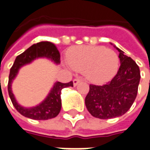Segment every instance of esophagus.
<instances>
[{
    "label": "esophagus",
    "instance_id": "obj_1",
    "mask_svg": "<svg viewBox=\"0 0 150 150\" xmlns=\"http://www.w3.org/2000/svg\"><path fill=\"white\" fill-rule=\"evenodd\" d=\"M80 81H81V78H75V79H73V86H77Z\"/></svg>",
    "mask_w": 150,
    "mask_h": 150
}]
</instances>
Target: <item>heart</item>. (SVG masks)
Listing matches in <instances>:
<instances>
[{
	"label": "heart",
	"mask_w": 150,
	"mask_h": 150,
	"mask_svg": "<svg viewBox=\"0 0 150 150\" xmlns=\"http://www.w3.org/2000/svg\"><path fill=\"white\" fill-rule=\"evenodd\" d=\"M70 67L81 72L93 83L110 81L119 68V57L111 49L102 45H78L70 48L67 54Z\"/></svg>",
	"instance_id": "heart-1"
}]
</instances>
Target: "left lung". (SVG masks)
Listing matches in <instances>:
<instances>
[{"instance_id": "left-lung-1", "label": "left lung", "mask_w": 150, "mask_h": 150, "mask_svg": "<svg viewBox=\"0 0 150 150\" xmlns=\"http://www.w3.org/2000/svg\"><path fill=\"white\" fill-rule=\"evenodd\" d=\"M119 52L120 68L112 81L104 86L90 85L85 104L89 112L95 117L109 119L122 116L136 100L140 83V69L131 57L116 45Z\"/></svg>"}]
</instances>
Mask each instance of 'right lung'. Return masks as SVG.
<instances>
[{
  "mask_svg": "<svg viewBox=\"0 0 150 150\" xmlns=\"http://www.w3.org/2000/svg\"><path fill=\"white\" fill-rule=\"evenodd\" d=\"M46 58L56 64H60V54L56 45L50 42H41L31 45L21 54L16 57L12 68L10 69L8 92L12 104L20 114L34 120H47L57 116L61 110V91L63 88L73 86V81L69 83H62L55 81L52 88L50 89L47 96L39 104L33 107H23L16 100L12 91V82L18 75L19 69L23 66L31 64L32 62L39 59Z\"/></svg>",
  "mask_w": 150,
  "mask_h": 150,
  "instance_id": "add662e5",
  "label": "right lung"
}]
</instances>
